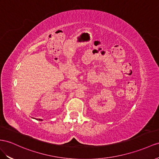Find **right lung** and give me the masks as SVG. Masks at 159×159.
Segmentation results:
<instances>
[{
	"instance_id": "add662e5",
	"label": "right lung",
	"mask_w": 159,
	"mask_h": 159,
	"mask_svg": "<svg viewBox=\"0 0 159 159\" xmlns=\"http://www.w3.org/2000/svg\"><path fill=\"white\" fill-rule=\"evenodd\" d=\"M39 121H42V120H41V119H39Z\"/></svg>"
}]
</instances>
